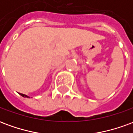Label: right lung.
I'll return each mask as SVG.
<instances>
[{
  "instance_id": "right-lung-1",
  "label": "right lung",
  "mask_w": 133,
  "mask_h": 133,
  "mask_svg": "<svg viewBox=\"0 0 133 133\" xmlns=\"http://www.w3.org/2000/svg\"><path fill=\"white\" fill-rule=\"evenodd\" d=\"M19 94L21 95V96H23V97H24V98H30L29 96H28V95H24V94H22V93H19Z\"/></svg>"
}]
</instances>
